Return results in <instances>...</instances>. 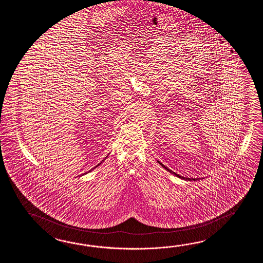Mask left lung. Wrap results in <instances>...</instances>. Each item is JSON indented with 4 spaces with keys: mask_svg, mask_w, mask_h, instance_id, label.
Here are the masks:
<instances>
[{
    "mask_svg": "<svg viewBox=\"0 0 263 263\" xmlns=\"http://www.w3.org/2000/svg\"><path fill=\"white\" fill-rule=\"evenodd\" d=\"M157 162H159L161 165H162V167L164 168L165 170H167L168 172H170L171 174H173L174 176H176V177H178V178H179V179H184V180H190V181H194V180H198V179H190V178H184V177H181V176H179V175H178V174L175 173V172H173L172 170H170V169H168L167 167H165L163 164H162V162H159V161H157Z\"/></svg>",
    "mask_w": 263,
    "mask_h": 263,
    "instance_id": "1",
    "label": "left lung"
}]
</instances>
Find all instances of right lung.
<instances>
[{
    "instance_id": "1",
    "label": "right lung",
    "mask_w": 263,
    "mask_h": 263,
    "mask_svg": "<svg viewBox=\"0 0 263 263\" xmlns=\"http://www.w3.org/2000/svg\"><path fill=\"white\" fill-rule=\"evenodd\" d=\"M105 159H106V158H105ZM105 159H104V160H105ZM104 160H103V161H102V162H104ZM101 163H99V164H98V165H96L95 167L94 168H92V169H91V170H89V171H88V172H87V173H89V172H91V171H92V170H93V169H95L96 167H98V166H99V165H100V164H101ZM87 173H84V174H83V175H85V174H87ZM83 175H82V176H83Z\"/></svg>"
}]
</instances>
